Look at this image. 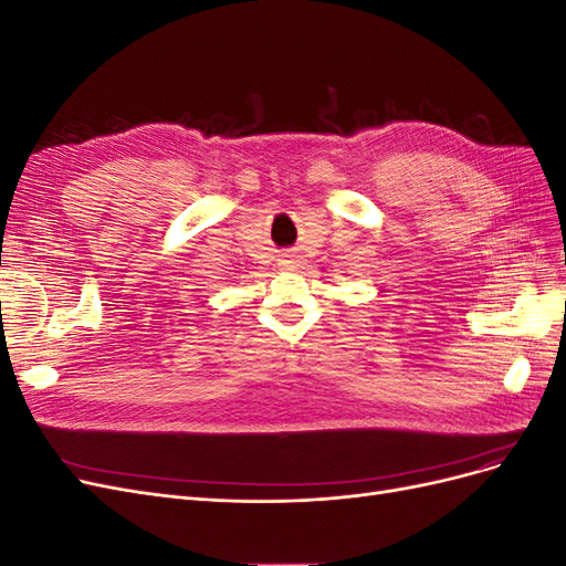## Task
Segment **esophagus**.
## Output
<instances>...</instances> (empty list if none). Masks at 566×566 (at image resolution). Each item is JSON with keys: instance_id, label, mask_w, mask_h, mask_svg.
Returning a JSON list of instances; mask_svg holds the SVG:
<instances>
[{"instance_id": "obj_1", "label": "esophagus", "mask_w": 566, "mask_h": 566, "mask_svg": "<svg viewBox=\"0 0 566 566\" xmlns=\"http://www.w3.org/2000/svg\"><path fill=\"white\" fill-rule=\"evenodd\" d=\"M279 266L283 271H295V269H300V256L297 254H283L279 260Z\"/></svg>"}]
</instances>
